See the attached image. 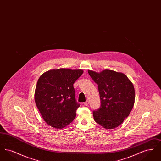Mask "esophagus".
<instances>
[{
  "label": "esophagus",
  "mask_w": 161,
  "mask_h": 161,
  "mask_svg": "<svg viewBox=\"0 0 161 161\" xmlns=\"http://www.w3.org/2000/svg\"><path fill=\"white\" fill-rule=\"evenodd\" d=\"M84 104L85 106H88L89 105V101L86 100L84 103Z\"/></svg>",
  "instance_id": "1"
}]
</instances>
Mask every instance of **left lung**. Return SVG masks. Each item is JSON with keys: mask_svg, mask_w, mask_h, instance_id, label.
I'll use <instances>...</instances> for the list:
<instances>
[{"mask_svg": "<svg viewBox=\"0 0 161 161\" xmlns=\"http://www.w3.org/2000/svg\"><path fill=\"white\" fill-rule=\"evenodd\" d=\"M87 71L98 85L101 100V107L93 112V119L104 129H115L123 123L134 106L133 84L122 72L109 69Z\"/></svg>", "mask_w": 161, "mask_h": 161, "instance_id": "8db88e82", "label": "left lung"}]
</instances>
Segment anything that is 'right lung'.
<instances>
[{"label":"right lung","instance_id":"1","mask_svg":"<svg viewBox=\"0 0 161 161\" xmlns=\"http://www.w3.org/2000/svg\"><path fill=\"white\" fill-rule=\"evenodd\" d=\"M83 73L82 69L49 70L39 77L34 93L37 107L47 125L63 129L72 123L80 104L73 84Z\"/></svg>","mask_w":161,"mask_h":161}]
</instances>
